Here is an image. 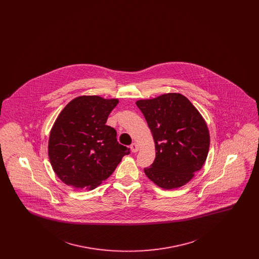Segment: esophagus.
<instances>
[{"label": "esophagus", "instance_id": "obj_1", "mask_svg": "<svg viewBox=\"0 0 259 259\" xmlns=\"http://www.w3.org/2000/svg\"><path fill=\"white\" fill-rule=\"evenodd\" d=\"M130 148H131L132 152H137V151L139 150V146H138L136 143H133V144L130 146Z\"/></svg>", "mask_w": 259, "mask_h": 259}]
</instances>
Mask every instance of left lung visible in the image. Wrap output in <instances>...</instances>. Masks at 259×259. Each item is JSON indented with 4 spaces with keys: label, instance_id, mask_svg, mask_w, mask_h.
<instances>
[{
    "label": "left lung",
    "instance_id": "8db88e82",
    "mask_svg": "<svg viewBox=\"0 0 259 259\" xmlns=\"http://www.w3.org/2000/svg\"><path fill=\"white\" fill-rule=\"evenodd\" d=\"M155 143L156 156L145 168L148 179L164 189L187 184L204 165L209 134L204 118L188 99L179 93L136 102Z\"/></svg>",
    "mask_w": 259,
    "mask_h": 259
}]
</instances>
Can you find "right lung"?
Returning <instances> with one entry per match:
<instances>
[{
    "instance_id": "obj_1",
    "label": "right lung",
    "mask_w": 259,
    "mask_h": 259,
    "mask_svg": "<svg viewBox=\"0 0 259 259\" xmlns=\"http://www.w3.org/2000/svg\"><path fill=\"white\" fill-rule=\"evenodd\" d=\"M117 104V99L80 96L60 112L50 131L49 157L64 184L94 189L130 153L118 144L114 128L106 125Z\"/></svg>"
}]
</instances>
